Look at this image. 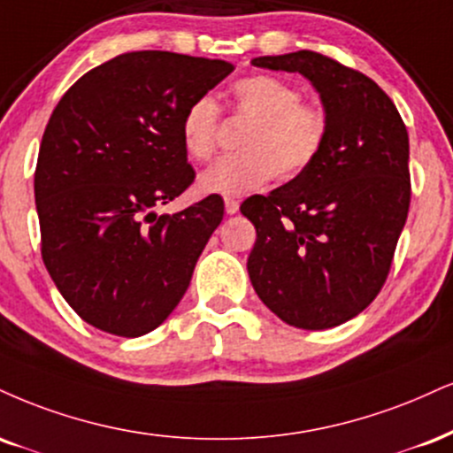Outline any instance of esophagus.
<instances>
[{"label":"esophagus","mask_w":453,"mask_h":453,"mask_svg":"<svg viewBox=\"0 0 453 453\" xmlns=\"http://www.w3.org/2000/svg\"><path fill=\"white\" fill-rule=\"evenodd\" d=\"M238 209H241V203L234 198H226V212L227 215H236Z\"/></svg>","instance_id":"esophagus-1"}]
</instances>
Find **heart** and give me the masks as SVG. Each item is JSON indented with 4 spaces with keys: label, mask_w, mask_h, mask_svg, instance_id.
Masks as SVG:
<instances>
[{
    "label": "heart",
    "mask_w": 453,
    "mask_h": 453,
    "mask_svg": "<svg viewBox=\"0 0 453 453\" xmlns=\"http://www.w3.org/2000/svg\"><path fill=\"white\" fill-rule=\"evenodd\" d=\"M236 113L250 118L241 154L226 156L200 173V194L238 198L270 183L276 174L293 179L314 165L329 137V118L320 107L302 103V92L274 75H247L232 86ZM219 107L198 96L181 116L185 154L204 162L215 154Z\"/></svg>",
    "instance_id": "obj_1"
}]
</instances>
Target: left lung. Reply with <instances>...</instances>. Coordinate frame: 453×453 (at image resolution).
<instances>
[{"mask_svg": "<svg viewBox=\"0 0 453 453\" xmlns=\"http://www.w3.org/2000/svg\"><path fill=\"white\" fill-rule=\"evenodd\" d=\"M250 65L303 75L329 118V137L308 171L241 204L257 232L250 285L287 325L331 329L363 312L388 276L411 198L407 128L373 80L323 54Z\"/></svg>", "mask_w": 453, "mask_h": 453, "instance_id": "left-lung-1", "label": "left lung"}]
</instances>
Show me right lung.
I'll return each instance as SVG.
<instances>
[{
	"label": "right lung",
	"instance_id": "1",
	"mask_svg": "<svg viewBox=\"0 0 453 453\" xmlns=\"http://www.w3.org/2000/svg\"><path fill=\"white\" fill-rule=\"evenodd\" d=\"M226 61L127 52L54 107L35 168L42 257L65 302L111 335L154 331L181 302L223 219L221 196L162 212L194 181L181 116L230 75Z\"/></svg>",
	"mask_w": 453,
	"mask_h": 453
}]
</instances>
